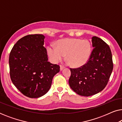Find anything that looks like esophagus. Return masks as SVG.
Masks as SVG:
<instances>
[{
    "instance_id": "esophagus-1",
    "label": "esophagus",
    "mask_w": 122,
    "mask_h": 122,
    "mask_svg": "<svg viewBox=\"0 0 122 122\" xmlns=\"http://www.w3.org/2000/svg\"><path fill=\"white\" fill-rule=\"evenodd\" d=\"M65 67L63 66H61H61H60V70H61V71H62V70L64 69Z\"/></svg>"
}]
</instances>
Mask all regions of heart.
<instances>
[{
	"instance_id": "heart-1",
	"label": "heart",
	"mask_w": 122,
	"mask_h": 122,
	"mask_svg": "<svg viewBox=\"0 0 122 122\" xmlns=\"http://www.w3.org/2000/svg\"><path fill=\"white\" fill-rule=\"evenodd\" d=\"M47 52L53 62H58L66 55L70 66L78 68L87 63L91 55L92 45L88 40L66 38L57 41L56 46H48Z\"/></svg>"
}]
</instances>
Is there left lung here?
<instances>
[{"label": "left lung", "mask_w": 122, "mask_h": 122, "mask_svg": "<svg viewBox=\"0 0 122 122\" xmlns=\"http://www.w3.org/2000/svg\"><path fill=\"white\" fill-rule=\"evenodd\" d=\"M93 49L87 63L77 68H71L69 86L81 96H93L103 91L112 72L113 63L109 46L101 38L93 36Z\"/></svg>", "instance_id": "left-lung-1"}]
</instances>
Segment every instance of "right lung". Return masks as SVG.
Listing matches in <instances>:
<instances>
[{
  "label": "right lung",
  "mask_w": 122,
  "mask_h": 122,
  "mask_svg": "<svg viewBox=\"0 0 122 122\" xmlns=\"http://www.w3.org/2000/svg\"><path fill=\"white\" fill-rule=\"evenodd\" d=\"M45 36L30 34L14 44L9 54L10 76L16 88L24 96L37 98L51 88L53 78L60 71L59 65L48 61L43 46Z\"/></svg>",
  "instance_id": "right-lung-1"
}]
</instances>
